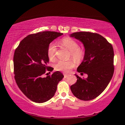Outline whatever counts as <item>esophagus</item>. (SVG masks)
I'll use <instances>...</instances> for the list:
<instances>
[{"label": "esophagus", "mask_w": 125, "mask_h": 125, "mask_svg": "<svg viewBox=\"0 0 125 125\" xmlns=\"http://www.w3.org/2000/svg\"><path fill=\"white\" fill-rule=\"evenodd\" d=\"M69 76V74H64V78H67Z\"/></svg>", "instance_id": "esophagus-1"}]
</instances>
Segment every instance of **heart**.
I'll list each match as a JSON object with an SVG mask.
<instances>
[{
  "label": "heart",
  "mask_w": 125,
  "mask_h": 125,
  "mask_svg": "<svg viewBox=\"0 0 125 125\" xmlns=\"http://www.w3.org/2000/svg\"><path fill=\"white\" fill-rule=\"evenodd\" d=\"M61 45L70 51V57L74 60L80 62L83 60L85 55V52L83 48L79 46V44L74 39L65 37L59 42ZM57 47L54 42H51L47 48V55L49 60L53 61L55 57V52ZM74 67V63L72 61H59L55 63L54 68L55 70L60 71L64 72H68L71 69Z\"/></svg>",
  "instance_id": "1"
}]
</instances>
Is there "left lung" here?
<instances>
[{
    "instance_id": "obj_1",
    "label": "left lung",
    "mask_w": 125,
    "mask_h": 125,
    "mask_svg": "<svg viewBox=\"0 0 125 125\" xmlns=\"http://www.w3.org/2000/svg\"><path fill=\"white\" fill-rule=\"evenodd\" d=\"M83 42L85 48L83 61L77 71L87 74L86 79L77 74V82L71 86L72 93L82 100L96 98L105 90L114 73V51L111 44L99 34L77 32L70 35Z\"/></svg>"
}]
</instances>
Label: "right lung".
Listing matches in <instances>:
<instances>
[{
  "mask_svg": "<svg viewBox=\"0 0 125 125\" xmlns=\"http://www.w3.org/2000/svg\"><path fill=\"white\" fill-rule=\"evenodd\" d=\"M63 34L54 31L30 34L20 42L15 50V80L21 92L35 103H42L51 99L54 95L58 83L64 77L59 71L54 72L51 76L42 77L46 71L53 70L48 66V45Z\"/></svg>",
  "mask_w": 125,
  "mask_h": 125,
  "instance_id": "1",
  "label": "right lung"
}]
</instances>
